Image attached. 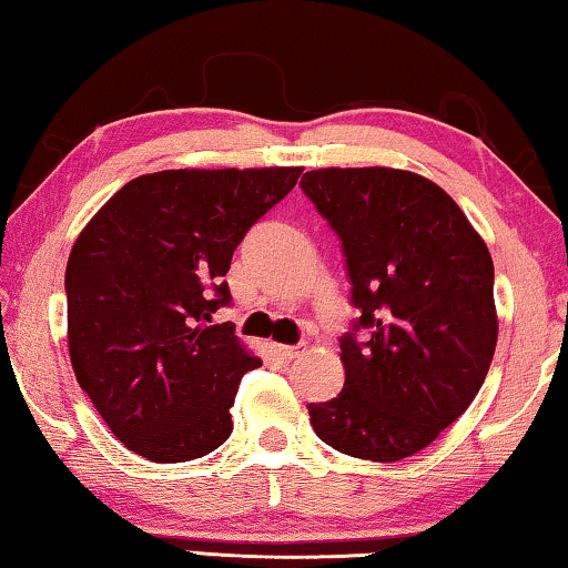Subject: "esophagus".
<instances>
[{"instance_id":"esophagus-1","label":"esophagus","mask_w":568,"mask_h":568,"mask_svg":"<svg viewBox=\"0 0 568 568\" xmlns=\"http://www.w3.org/2000/svg\"><path fill=\"white\" fill-rule=\"evenodd\" d=\"M304 348H307V345H276V353L282 358H297V356H302L304 353Z\"/></svg>"}]
</instances>
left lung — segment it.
Listing matches in <instances>:
<instances>
[{"mask_svg":"<svg viewBox=\"0 0 568 568\" xmlns=\"http://www.w3.org/2000/svg\"><path fill=\"white\" fill-rule=\"evenodd\" d=\"M304 194L338 233L361 310L341 338L345 384L310 405L317 438L392 464L430 446L487 379L497 345L495 266L462 207L413 171L315 169Z\"/></svg>","mask_w":568,"mask_h":568,"instance_id":"8db88e82","label":"left lung"}]
</instances>
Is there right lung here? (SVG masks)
<instances>
[{
  "instance_id": "right-lung-1",
  "label": "right lung",
  "mask_w": 568,
  "mask_h": 568,
  "mask_svg": "<svg viewBox=\"0 0 568 568\" xmlns=\"http://www.w3.org/2000/svg\"><path fill=\"white\" fill-rule=\"evenodd\" d=\"M300 166L169 169L110 196L65 266L73 374L122 446L153 464L230 438L243 374L261 366L227 323L225 274Z\"/></svg>"
}]
</instances>
